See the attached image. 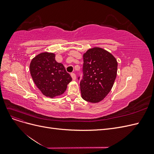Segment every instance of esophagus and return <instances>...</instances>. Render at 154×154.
<instances>
[{"label": "esophagus", "mask_w": 154, "mask_h": 154, "mask_svg": "<svg viewBox=\"0 0 154 154\" xmlns=\"http://www.w3.org/2000/svg\"><path fill=\"white\" fill-rule=\"evenodd\" d=\"M71 77H72L73 80H76V74H74V73H71Z\"/></svg>", "instance_id": "1"}]
</instances>
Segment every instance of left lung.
<instances>
[{
	"label": "left lung",
	"mask_w": 154,
	"mask_h": 154,
	"mask_svg": "<svg viewBox=\"0 0 154 154\" xmlns=\"http://www.w3.org/2000/svg\"><path fill=\"white\" fill-rule=\"evenodd\" d=\"M83 58V76L80 83L82 97L91 103H97L113 87L117 76V60L107 51L97 47L87 50Z\"/></svg>",
	"instance_id": "obj_1"
}]
</instances>
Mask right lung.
<instances>
[{"label":"right lung","instance_id":"1","mask_svg":"<svg viewBox=\"0 0 154 154\" xmlns=\"http://www.w3.org/2000/svg\"><path fill=\"white\" fill-rule=\"evenodd\" d=\"M34 83L42 94L53 98L66 91L72 78L63 65L55 60V54L44 52L36 55L29 65Z\"/></svg>","mask_w":154,"mask_h":154}]
</instances>
